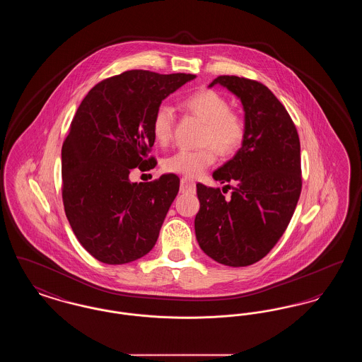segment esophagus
I'll return each mask as SVG.
<instances>
[{
	"label": "esophagus",
	"instance_id": "esophagus-1",
	"mask_svg": "<svg viewBox=\"0 0 362 362\" xmlns=\"http://www.w3.org/2000/svg\"><path fill=\"white\" fill-rule=\"evenodd\" d=\"M180 191L182 192H194L195 191V182L189 177L180 179Z\"/></svg>",
	"mask_w": 362,
	"mask_h": 362
}]
</instances>
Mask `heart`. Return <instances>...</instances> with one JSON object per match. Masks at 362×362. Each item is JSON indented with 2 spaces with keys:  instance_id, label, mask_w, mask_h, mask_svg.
<instances>
[{
  "instance_id": "b5f03b06",
  "label": "heart",
  "mask_w": 362,
  "mask_h": 362,
  "mask_svg": "<svg viewBox=\"0 0 362 362\" xmlns=\"http://www.w3.org/2000/svg\"><path fill=\"white\" fill-rule=\"evenodd\" d=\"M186 110L205 122L199 149L180 148L168 156L163 167L165 171L198 177L217 160V151L223 156L236 153L247 134V123L240 112L230 108L229 100L213 89H201L183 102ZM175 112L167 103L157 105L152 117V133L156 141L165 145L173 133Z\"/></svg>"
}]
</instances>
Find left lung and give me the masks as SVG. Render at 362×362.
I'll list each match as a JSON object with an SVG mask.
<instances>
[{
  "label": "left lung",
  "instance_id": "left-lung-1",
  "mask_svg": "<svg viewBox=\"0 0 362 362\" xmlns=\"http://www.w3.org/2000/svg\"><path fill=\"white\" fill-rule=\"evenodd\" d=\"M216 84L240 99L247 134L235 157L213 173L226 183L223 191L197 185L195 235L207 257L244 267L264 258L292 220L303 186L300 138L267 86L238 76H218L209 86ZM228 188L229 199L223 195Z\"/></svg>",
  "mask_w": 362,
  "mask_h": 362
}]
</instances>
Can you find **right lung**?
Listing matches in <instances>:
<instances>
[{"mask_svg":"<svg viewBox=\"0 0 362 362\" xmlns=\"http://www.w3.org/2000/svg\"><path fill=\"white\" fill-rule=\"evenodd\" d=\"M195 74L127 70L93 86L62 145V201L70 226L93 258L124 264L153 247L179 191L175 173L132 183L133 168H155L152 117Z\"/></svg>","mask_w":362,"mask_h":362,"instance_id":"1","label":"right lung"}]
</instances>
